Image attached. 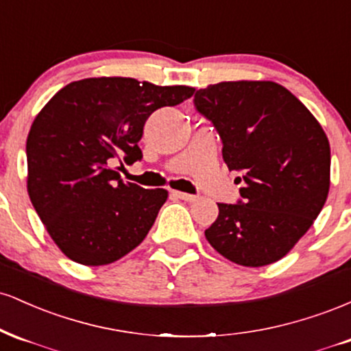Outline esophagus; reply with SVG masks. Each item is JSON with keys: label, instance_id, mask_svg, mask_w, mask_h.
<instances>
[{"label": "esophagus", "instance_id": "1", "mask_svg": "<svg viewBox=\"0 0 351 351\" xmlns=\"http://www.w3.org/2000/svg\"><path fill=\"white\" fill-rule=\"evenodd\" d=\"M173 196H176V198L183 199V201H196L198 199V196L196 195H189V193H183V191H171Z\"/></svg>", "mask_w": 351, "mask_h": 351}]
</instances>
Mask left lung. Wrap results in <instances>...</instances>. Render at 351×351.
Listing matches in <instances>:
<instances>
[{"label": "left lung", "instance_id": "obj_1", "mask_svg": "<svg viewBox=\"0 0 351 351\" xmlns=\"http://www.w3.org/2000/svg\"><path fill=\"white\" fill-rule=\"evenodd\" d=\"M215 125L229 171H241V199L217 203L208 243L231 263L261 267L282 259L324 208L330 145L292 92L271 80L219 82L195 94Z\"/></svg>", "mask_w": 351, "mask_h": 351}]
</instances>
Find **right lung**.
Returning a JSON list of instances; mask_svg holds the SVG:
<instances>
[{"label":"right lung","mask_w":351,"mask_h":351,"mask_svg":"<svg viewBox=\"0 0 351 351\" xmlns=\"http://www.w3.org/2000/svg\"><path fill=\"white\" fill-rule=\"evenodd\" d=\"M193 94L186 86L92 77L67 84L39 112L26 142L27 193L69 259L106 265L145 239L168 191L123 183L114 165L142 160L148 117Z\"/></svg>","instance_id":"obj_1"}]
</instances>
